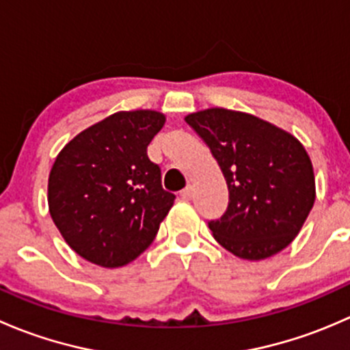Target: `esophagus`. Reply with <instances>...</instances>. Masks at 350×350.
Masks as SVG:
<instances>
[{
	"label": "esophagus",
	"mask_w": 350,
	"mask_h": 350,
	"mask_svg": "<svg viewBox=\"0 0 350 350\" xmlns=\"http://www.w3.org/2000/svg\"><path fill=\"white\" fill-rule=\"evenodd\" d=\"M181 198H183V200H191V198H193V186H186V188L181 191Z\"/></svg>",
	"instance_id": "1"
}]
</instances>
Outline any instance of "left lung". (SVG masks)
I'll list each match as a JSON object with an SVG mask.
<instances>
[{
	"mask_svg": "<svg viewBox=\"0 0 350 350\" xmlns=\"http://www.w3.org/2000/svg\"><path fill=\"white\" fill-rule=\"evenodd\" d=\"M185 120L217 159L228 186L227 210L208 221L215 241L249 260L288 247L315 203V176L305 147L247 113L210 108Z\"/></svg>",
	"mask_w": 350,
	"mask_h": 350,
	"instance_id": "obj_1",
	"label": "left lung"
}]
</instances>
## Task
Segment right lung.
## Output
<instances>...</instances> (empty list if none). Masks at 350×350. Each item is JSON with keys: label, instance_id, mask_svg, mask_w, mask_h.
I'll return each mask as SVG.
<instances>
[{"label": "right lung", "instance_id": "1", "mask_svg": "<svg viewBox=\"0 0 350 350\" xmlns=\"http://www.w3.org/2000/svg\"><path fill=\"white\" fill-rule=\"evenodd\" d=\"M165 122L150 109L120 111L74 137L49 176V211L70 249L101 267L132 262L174 203L147 147Z\"/></svg>", "mask_w": 350, "mask_h": 350}]
</instances>
